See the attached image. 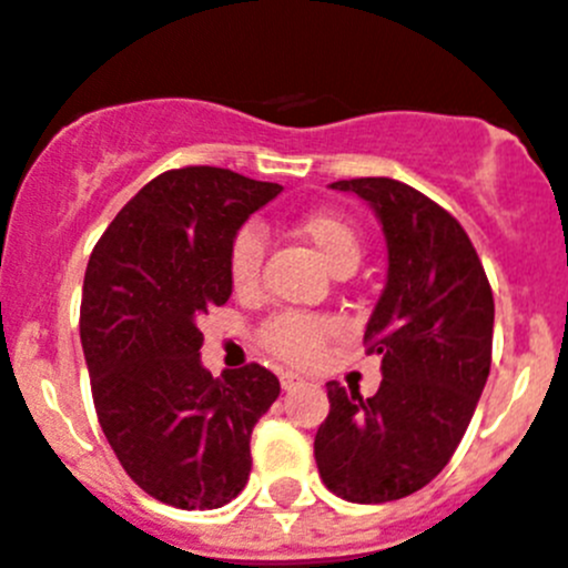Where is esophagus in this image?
<instances>
[{
    "label": "esophagus",
    "mask_w": 568,
    "mask_h": 568,
    "mask_svg": "<svg viewBox=\"0 0 568 568\" xmlns=\"http://www.w3.org/2000/svg\"><path fill=\"white\" fill-rule=\"evenodd\" d=\"M298 384H301L298 375H293V373H281V386H284V389H287V393H290V389H295V386H298Z\"/></svg>",
    "instance_id": "esophagus-1"
}]
</instances>
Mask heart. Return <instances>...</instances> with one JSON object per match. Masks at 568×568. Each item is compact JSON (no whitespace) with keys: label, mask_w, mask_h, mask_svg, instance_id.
<instances>
[{"label":"heart","mask_w":568,"mask_h":568,"mask_svg":"<svg viewBox=\"0 0 568 568\" xmlns=\"http://www.w3.org/2000/svg\"><path fill=\"white\" fill-rule=\"evenodd\" d=\"M298 235L313 244L321 261L335 275L353 273L361 261V241L349 224L333 213H310L298 222ZM261 261H264V235L255 224H244L230 241L227 275L239 293L258 287ZM335 333V321L327 315L278 313L258 329V344L284 364L307 366L321 355V346Z\"/></svg>","instance_id":"1"}]
</instances>
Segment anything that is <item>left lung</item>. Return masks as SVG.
Masks as SVG:
<instances>
[{
  "instance_id": "left-lung-1",
  "label": "left lung",
  "mask_w": 568,
  "mask_h": 568,
  "mask_svg": "<svg viewBox=\"0 0 568 568\" xmlns=\"http://www.w3.org/2000/svg\"><path fill=\"white\" fill-rule=\"evenodd\" d=\"M329 187L364 199L384 230L386 284L364 333L384 381L373 398L329 381L315 464L338 498L386 504L458 449L489 378L495 301L469 235L433 199L384 175Z\"/></svg>"
}]
</instances>
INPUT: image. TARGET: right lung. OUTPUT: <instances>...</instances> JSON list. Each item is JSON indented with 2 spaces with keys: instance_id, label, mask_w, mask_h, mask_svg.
Returning <instances> with one entry per match:
<instances>
[{
  "instance_id": "obj_1",
  "label": "right lung",
  "mask_w": 568,
  "mask_h": 568,
  "mask_svg": "<svg viewBox=\"0 0 568 568\" xmlns=\"http://www.w3.org/2000/svg\"><path fill=\"white\" fill-rule=\"evenodd\" d=\"M281 184L222 168L155 175L93 247L82 333L93 404L130 478L175 509H219L250 478V435L278 398L270 369H204L199 318L227 304L230 241Z\"/></svg>"
}]
</instances>
